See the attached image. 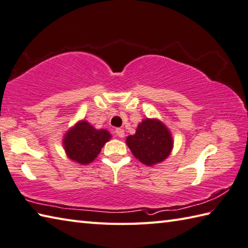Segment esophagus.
<instances>
[{
  "mask_svg": "<svg viewBox=\"0 0 248 248\" xmlns=\"http://www.w3.org/2000/svg\"><path fill=\"white\" fill-rule=\"evenodd\" d=\"M115 132H116V135L119 136V138H124V129L117 128V129L115 130Z\"/></svg>",
  "mask_w": 248,
  "mask_h": 248,
  "instance_id": "esophagus-1",
  "label": "esophagus"
}]
</instances>
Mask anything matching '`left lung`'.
<instances>
[{
	"instance_id": "8db88e82",
	"label": "left lung",
	"mask_w": 248,
	"mask_h": 248,
	"mask_svg": "<svg viewBox=\"0 0 248 248\" xmlns=\"http://www.w3.org/2000/svg\"><path fill=\"white\" fill-rule=\"evenodd\" d=\"M127 145L136 159L151 166L170 155L172 139L161 121L147 118L139 124L134 135L128 136Z\"/></svg>"
}]
</instances>
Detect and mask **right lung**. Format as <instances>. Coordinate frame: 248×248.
Returning a JSON list of instances; mask_svg holds the SVG:
<instances>
[{
	"label": "right lung",
	"mask_w": 248,
	"mask_h": 248,
	"mask_svg": "<svg viewBox=\"0 0 248 248\" xmlns=\"http://www.w3.org/2000/svg\"><path fill=\"white\" fill-rule=\"evenodd\" d=\"M109 139L108 131L96 130L91 124L83 120L68 131L64 139V148L72 161L89 164L98 156Z\"/></svg>",
	"instance_id": "obj_1"
}]
</instances>
